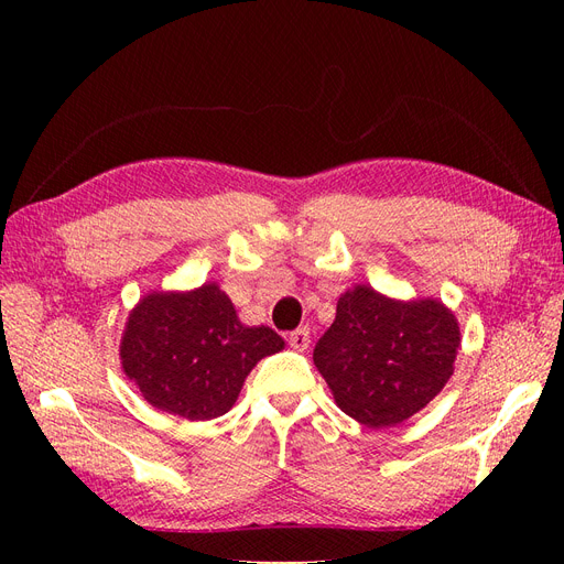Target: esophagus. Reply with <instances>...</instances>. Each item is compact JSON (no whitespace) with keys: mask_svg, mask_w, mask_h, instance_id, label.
I'll return each mask as SVG.
<instances>
[{"mask_svg":"<svg viewBox=\"0 0 564 564\" xmlns=\"http://www.w3.org/2000/svg\"><path fill=\"white\" fill-rule=\"evenodd\" d=\"M289 346H292L294 350H305L311 346V329L308 327H299V329H294L292 334H289Z\"/></svg>","mask_w":564,"mask_h":564,"instance_id":"obj_1","label":"esophagus"}]
</instances>
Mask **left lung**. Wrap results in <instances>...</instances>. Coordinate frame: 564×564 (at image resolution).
Wrapping results in <instances>:
<instances>
[{
	"instance_id": "8db88e82",
	"label": "left lung",
	"mask_w": 564,
	"mask_h": 564,
	"mask_svg": "<svg viewBox=\"0 0 564 564\" xmlns=\"http://www.w3.org/2000/svg\"><path fill=\"white\" fill-rule=\"evenodd\" d=\"M458 344V322L445 303L395 301L357 284L338 299L313 362L340 412L367 429H386L421 412L445 388Z\"/></svg>"
}]
</instances>
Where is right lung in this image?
I'll return each mask as SVG.
<instances>
[{"label": "right lung", "mask_w": 564, "mask_h": 564, "mask_svg": "<svg viewBox=\"0 0 564 564\" xmlns=\"http://www.w3.org/2000/svg\"><path fill=\"white\" fill-rule=\"evenodd\" d=\"M284 348L270 327H247L218 284L152 292L129 313L119 357L143 398L174 416L230 412L256 362Z\"/></svg>", "instance_id": "obj_1"}]
</instances>
